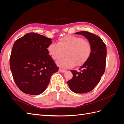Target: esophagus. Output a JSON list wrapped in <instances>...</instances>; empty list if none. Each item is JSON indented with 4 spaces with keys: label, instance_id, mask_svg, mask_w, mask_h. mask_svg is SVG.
Returning <instances> with one entry per match:
<instances>
[{
    "label": "esophagus",
    "instance_id": "1",
    "mask_svg": "<svg viewBox=\"0 0 124 124\" xmlns=\"http://www.w3.org/2000/svg\"><path fill=\"white\" fill-rule=\"evenodd\" d=\"M59 71L60 72H61L63 73V72H65V71H66V70H65V69H62V68H59Z\"/></svg>",
    "mask_w": 124,
    "mask_h": 124
}]
</instances>
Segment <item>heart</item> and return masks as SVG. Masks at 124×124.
Masks as SVG:
<instances>
[{
    "label": "heart",
    "instance_id": "obj_1",
    "mask_svg": "<svg viewBox=\"0 0 124 124\" xmlns=\"http://www.w3.org/2000/svg\"><path fill=\"white\" fill-rule=\"evenodd\" d=\"M48 53L54 60H59L57 65L62 68H71L83 65L91 55L92 46L89 41L81 37L67 35L59 39L58 43H51L47 47Z\"/></svg>",
    "mask_w": 124,
    "mask_h": 124
}]
</instances>
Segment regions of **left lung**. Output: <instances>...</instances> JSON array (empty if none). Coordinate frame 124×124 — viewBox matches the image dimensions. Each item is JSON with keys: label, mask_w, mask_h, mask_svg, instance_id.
I'll return each instance as SVG.
<instances>
[{"label": "left lung", "mask_w": 124, "mask_h": 124, "mask_svg": "<svg viewBox=\"0 0 124 124\" xmlns=\"http://www.w3.org/2000/svg\"><path fill=\"white\" fill-rule=\"evenodd\" d=\"M76 33L83 35L92 44V52L88 61L79 68L80 71L70 70L73 77L67 83L74 93H84L92 91L99 83L101 77L104 74L107 47L99 36L92 33L82 31Z\"/></svg>", "instance_id": "left-lung-1"}]
</instances>
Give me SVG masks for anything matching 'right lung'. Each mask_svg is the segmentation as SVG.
<instances>
[{
	"mask_svg": "<svg viewBox=\"0 0 124 124\" xmlns=\"http://www.w3.org/2000/svg\"><path fill=\"white\" fill-rule=\"evenodd\" d=\"M51 40L31 32L14 43L10 67L15 83L23 93L31 95L42 93L49 84L52 75L58 71L47 49Z\"/></svg>",
	"mask_w": 124,
	"mask_h": 124,
	"instance_id": "obj_1",
	"label": "right lung"
}]
</instances>
